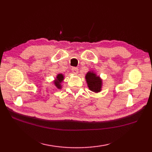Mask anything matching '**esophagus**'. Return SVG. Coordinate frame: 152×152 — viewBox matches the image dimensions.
I'll return each mask as SVG.
<instances>
[{
    "label": "esophagus",
    "mask_w": 152,
    "mask_h": 152,
    "mask_svg": "<svg viewBox=\"0 0 152 152\" xmlns=\"http://www.w3.org/2000/svg\"><path fill=\"white\" fill-rule=\"evenodd\" d=\"M72 71L74 74H78V69L77 67H72Z\"/></svg>",
    "instance_id": "esophagus-1"
}]
</instances>
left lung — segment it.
I'll list each match as a JSON object with an SVG mask.
<instances>
[{
    "instance_id": "1",
    "label": "left lung",
    "mask_w": 152,
    "mask_h": 152,
    "mask_svg": "<svg viewBox=\"0 0 152 152\" xmlns=\"http://www.w3.org/2000/svg\"><path fill=\"white\" fill-rule=\"evenodd\" d=\"M86 80L88 88L91 91L95 93L101 91L102 80L99 76L96 75L93 71H89L86 75Z\"/></svg>"
}]
</instances>
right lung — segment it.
<instances>
[{
    "label": "right lung",
    "mask_w": 152,
    "mask_h": 152,
    "mask_svg": "<svg viewBox=\"0 0 152 152\" xmlns=\"http://www.w3.org/2000/svg\"><path fill=\"white\" fill-rule=\"evenodd\" d=\"M64 80V75L62 74H58L57 75L56 78L55 79L53 83L55 86L56 87L57 89H61L62 88V86H61V83L63 82Z\"/></svg>",
    "instance_id": "add662e5"
}]
</instances>
